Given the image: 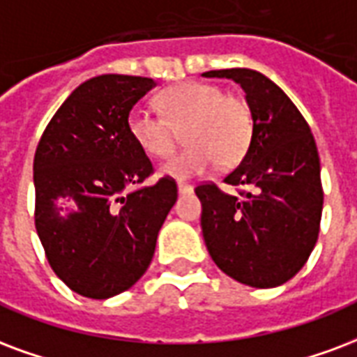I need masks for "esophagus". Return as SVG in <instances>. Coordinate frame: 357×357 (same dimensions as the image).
Returning <instances> with one entry per match:
<instances>
[{"instance_id":"34e87169","label":"esophagus","mask_w":357,"mask_h":357,"mask_svg":"<svg viewBox=\"0 0 357 357\" xmlns=\"http://www.w3.org/2000/svg\"><path fill=\"white\" fill-rule=\"evenodd\" d=\"M178 192L179 195H189V192H192V185H189V183H183V181H179Z\"/></svg>"}]
</instances>
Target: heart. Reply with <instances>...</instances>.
<instances>
[{
    "label": "heart",
    "instance_id": "heart-1",
    "mask_svg": "<svg viewBox=\"0 0 357 357\" xmlns=\"http://www.w3.org/2000/svg\"><path fill=\"white\" fill-rule=\"evenodd\" d=\"M165 115L147 107H134L128 115V134L149 157H168L176 144V130L183 128L185 149L168 158L160 174L189 179L204 174L215 162L234 166L252 142V113L245 102L225 96L215 84L179 83L157 96Z\"/></svg>",
    "mask_w": 357,
    "mask_h": 357
}]
</instances>
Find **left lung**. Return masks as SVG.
<instances>
[{
    "mask_svg": "<svg viewBox=\"0 0 357 357\" xmlns=\"http://www.w3.org/2000/svg\"><path fill=\"white\" fill-rule=\"evenodd\" d=\"M245 92L252 142L223 181L248 187L240 197L212 183L195 189L200 227L213 263L240 284L276 287L299 273L319 232L324 192L316 142L305 117L278 84L255 70H212Z\"/></svg>",
    "mask_w": 357,
    "mask_h": 357,
    "instance_id": "1",
    "label": "left lung"
}]
</instances>
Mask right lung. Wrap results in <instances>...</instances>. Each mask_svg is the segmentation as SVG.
I'll return each instance as SVG.
<instances>
[{
	"mask_svg": "<svg viewBox=\"0 0 357 357\" xmlns=\"http://www.w3.org/2000/svg\"><path fill=\"white\" fill-rule=\"evenodd\" d=\"M157 86L149 77L104 73L71 92L45 128L33 158L36 229L52 271L89 299H109L138 282L176 204L128 134V115Z\"/></svg>",
	"mask_w": 357,
	"mask_h": 357,
	"instance_id": "add662e5",
	"label": "right lung"
}]
</instances>
